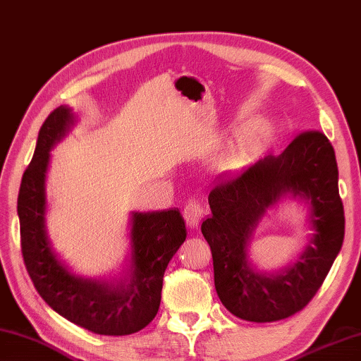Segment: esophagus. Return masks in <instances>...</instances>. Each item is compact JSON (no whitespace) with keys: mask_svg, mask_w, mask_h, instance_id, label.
<instances>
[{"mask_svg":"<svg viewBox=\"0 0 361 361\" xmlns=\"http://www.w3.org/2000/svg\"><path fill=\"white\" fill-rule=\"evenodd\" d=\"M202 216H203V208L200 207V203L195 200H189L186 203L185 209H183V217H185V221H186L189 228L199 227Z\"/></svg>","mask_w":361,"mask_h":361,"instance_id":"1","label":"esophagus"}]
</instances>
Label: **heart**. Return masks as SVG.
<instances>
[{"label":"heart","mask_w":361,"mask_h":361,"mask_svg":"<svg viewBox=\"0 0 361 361\" xmlns=\"http://www.w3.org/2000/svg\"><path fill=\"white\" fill-rule=\"evenodd\" d=\"M267 137V128L263 123H250L239 131L221 157V166L227 171L241 169Z\"/></svg>","instance_id":"obj_1"}]
</instances>
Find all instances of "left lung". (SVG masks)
<instances>
[{
	"label": "left lung",
	"mask_w": 361,
	"mask_h": 361,
	"mask_svg": "<svg viewBox=\"0 0 361 361\" xmlns=\"http://www.w3.org/2000/svg\"><path fill=\"white\" fill-rule=\"evenodd\" d=\"M299 196L310 207L314 236L299 260L274 274L248 261L257 222L283 196ZM203 221L214 266V286L231 314L250 322H274L295 314L314 298L344 239V208L338 190L335 150L319 131L299 134L285 152L258 159L208 197Z\"/></svg>",
	"instance_id": "left-lung-1"
}]
</instances>
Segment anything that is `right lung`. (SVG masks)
<instances>
[{
    "mask_svg": "<svg viewBox=\"0 0 361 361\" xmlns=\"http://www.w3.org/2000/svg\"><path fill=\"white\" fill-rule=\"evenodd\" d=\"M73 123L68 106L47 117L21 178L17 213L26 271L40 298L70 322L97 335L136 334L158 313L166 267L186 239L185 219L178 208L131 213V263L122 280L87 279L70 271L47 235L45 180L49 150Z\"/></svg>",
    "mask_w": 361,
    "mask_h": 361,
    "instance_id": "obj_1",
    "label": "right lung"
}]
</instances>
